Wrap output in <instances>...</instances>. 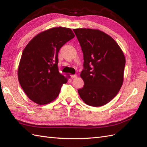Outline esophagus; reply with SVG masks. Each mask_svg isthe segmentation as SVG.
Instances as JSON below:
<instances>
[{
  "label": "esophagus",
  "instance_id": "1",
  "mask_svg": "<svg viewBox=\"0 0 147 147\" xmlns=\"http://www.w3.org/2000/svg\"><path fill=\"white\" fill-rule=\"evenodd\" d=\"M77 75L76 74H74V75H71V78H72V79H73V78H77Z\"/></svg>",
  "mask_w": 147,
  "mask_h": 147
}]
</instances>
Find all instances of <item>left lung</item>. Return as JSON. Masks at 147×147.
I'll return each mask as SVG.
<instances>
[{"mask_svg": "<svg viewBox=\"0 0 147 147\" xmlns=\"http://www.w3.org/2000/svg\"><path fill=\"white\" fill-rule=\"evenodd\" d=\"M83 53L80 76L84 86L78 90L85 103L101 107L118 94L123 82L125 57L115 40L97 29H73Z\"/></svg>", "mask_w": 147, "mask_h": 147, "instance_id": "left-lung-1", "label": "left lung"}]
</instances>
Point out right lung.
I'll return each mask as SVG.
<instances>
[{
  "mask_svg": "<svg viewBox=\"0 0 147 147\" xmlns=\"http://www.w3.org/2000/svg\"><path fill=\"white\" fill-rule=\"evenodd\" d=\"M74 37L72 30L53 27L36 35L24 49L18 79L28 98L39 105L48 104L58 96L67 79L58 70V53Z\"/></svg>",
  "mask_w": 147,
  "mask_h": 147,
  "instance_id": "add662e5",
  "label": "right lung"
}]
</instances>
